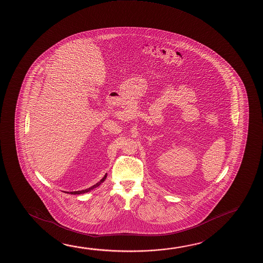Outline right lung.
Wrapping results in <instances>:
<instances>
[{
    "mask_svg": "<svg viewBox=\"0 0 263 263\" xmlns=\"http://www.w3.org/2000/svg\"><path fill=\"white\" fill-rule=\"evenodd\" d=\"M106 175H105V177L102 178L101 180L99 182H97L96 185H93V186H91V187H89V189H86V190H79V191H72V192H66V193H69V194L72 195H79V194H84V193H86V192H89V191H91V190H93V189H96L98 186H100L101 185V183L105 181V178H106Z\"/></svg>",
    "mask_w": 263,
    "mask_h": 263,
    "instance_id": "right-lung-1",
    "label": "right lung"
}]
</instances>
